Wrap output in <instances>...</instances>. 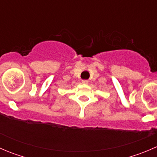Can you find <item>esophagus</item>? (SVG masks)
Here are the masks:
<instances>
[{
	"mask_svg": "<svg viewBox=\"0 0 157 157\" xmlns=\"http://www.w3.org/2000/svg\"><path fill=\"white\" fill-rule=\"evenodd\" d=\"M82 83H83V84H87V83H89V81L87 80H82Z\"/></svg>",
	"mask_w": 157,
	"mask_h": 157,
	"instance_id": "obj_1",
	"label": "esophagus"
}]
</instances>
